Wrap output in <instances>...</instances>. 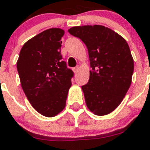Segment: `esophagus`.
<instances>
[{
    "mask_svg": "<svg viewBox=\"0 0 150 150\" xmlns=\"http://www.w3.org/2000/svg\"><path fill=\"white\" fill-rule=\"evenodd\" d=\"M73 71H74V73L75 74H77V72H78V71H79V66H76V67L73 68Z\"/></svg>",
    "mask_w": 150,
    "mask_h": 150,
    "instance_id": "34e87169",
    "label": "esophagus"
}]
</instances>
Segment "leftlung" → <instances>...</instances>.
Masks as SVG:
<instances>
[{
	"mask_svg": "<svg viewBox=\"0 0 150 150\" xmlns=\"http://www.w3.org/2000/svg\"><path fill=\"white\" fill-rule=\"evenodd\" d=\"M68 31L88 47L91 70L88 84L81 87L86 105L96 115L111 113L131 84L134 59L127 41L100 25L75 26Z\"/></svg>",
	"mask_w": 150,
	"mask_h": 150,
	"instance_id": "8db88e82",
	"label": "left lung"
}]
</instances>
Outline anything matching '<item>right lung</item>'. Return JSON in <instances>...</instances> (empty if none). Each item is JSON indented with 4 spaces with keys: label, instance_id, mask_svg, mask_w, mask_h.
Instances as JSON below:
<instances>
[{
    "label": "right lung",
    "instance_id": "add662e5",
    "mask_svg": "<svg viewBox=\"0 0 150 150\" xmlns=\"http://www.w3.org/2000/svg\"><path fill=\"white\" fill-rule=\"evenodd\" d=\"M64 30L47 29L25 43L16 66L21 86L32 107L45 117L64 109L73 71L60 54Z\"/></svg>",
    "mask_w": 150,
    "mask_h": 150
}]
</instances>
